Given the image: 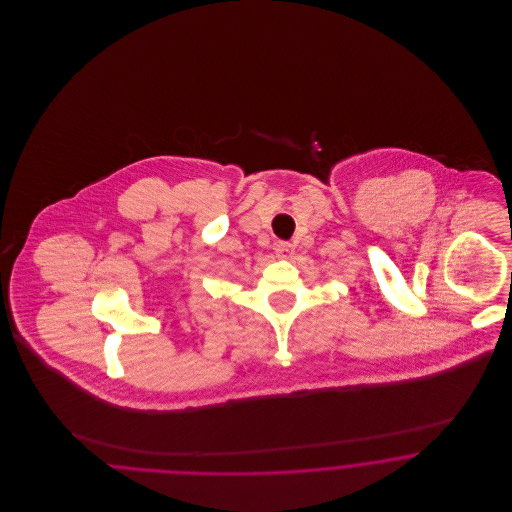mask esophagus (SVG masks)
<instances>
[{
    "mask_svg": "<svg viewBox=\"0 0 512 512\" xmlns=\"http://www.w3.org/2000/svg\"><path fill=\"white\" fill-rule=\"evenodd\" d=\"M274 251H276V257L278 259H290L293 255V245L290 242H276L274 244Z\"/></svg>",
    "mask_w": 512,
    "mask_h": 512,
    "instance_id": "esophagus-1",
    "label": "esophagus"
}]
</instances>
